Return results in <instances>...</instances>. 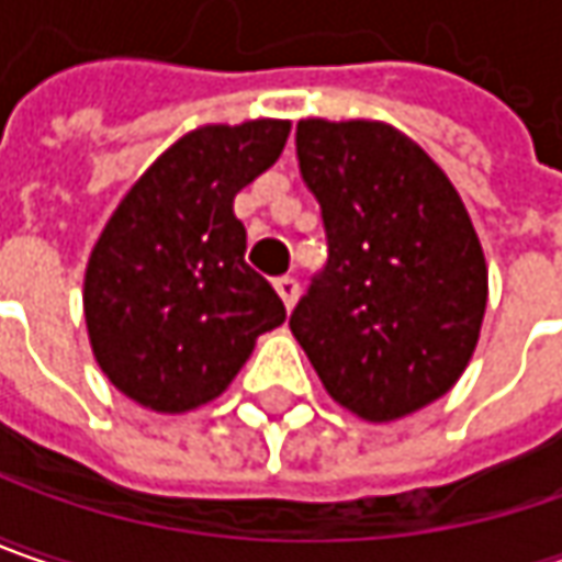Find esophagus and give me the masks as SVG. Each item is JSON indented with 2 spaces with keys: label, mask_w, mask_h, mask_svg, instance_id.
I'll return each instance as SVG.
<instances>
[{
  "label": "esophagus",
  "mask_w": 562,
  "mask_h": 562,
  "mask_svg": "<svg viewBox=\"0 0 562 562\" xmlns=\"http://www.w3.org/2000/svg\"><path fill=\"white\" fill-rule=\"evenodd\" d=\"M277 285V292H280V299H282V305L289 307H295V302H299V280L295 277H280V280L273 282Z\"/></svg>",
  "instance_id": "esophagus-1"
}]
</instances>
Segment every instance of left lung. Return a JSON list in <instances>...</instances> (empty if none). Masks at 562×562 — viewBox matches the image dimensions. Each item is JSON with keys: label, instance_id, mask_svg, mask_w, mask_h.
Returning a JSON list of instances; mask_svg holds the SVG:
<instances>
[{"label": "left lung", "instance_id": "obj_1", "mask_svg": "<svg viewBox=\"0 0 562 562\" xmlns=\"http://www.w3.org/2000/svg\"><path fill=\"white\" fill-rule=\"evenodd\" d=\"M302 179L327 229V270L289 327L333 403L386 425L462 378L487 307V263L447 172L374 119H302Z\"/></svg>", "mask_w": 562, "mask_h": 562}]
</instances>
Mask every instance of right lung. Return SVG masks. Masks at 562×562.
Segmentation results:
<instances>
[{"mask_svg": "<svg viewBox=\"0 0 562 562\" xmlns=\"http://www.w3.org/2000/svg\"><path fill=\"white\" fill-rule=\"evenodd\" d=\"M292 122L201 125L162 150L112 210L85 270L90 349L137 405L182 415L226 393L260 333L280 327L273 285L245 263L235 194L280 159Z\"/></svg>", "mask_w": 562, "mask_h": 562, "instance_id": "add662e5", "label": "right lung"}]
</instances>
